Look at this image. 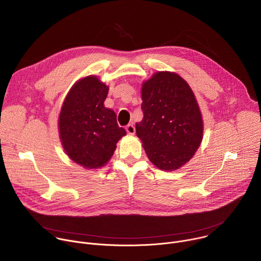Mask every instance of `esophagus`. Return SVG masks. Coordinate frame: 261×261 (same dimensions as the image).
I'll list each match as a JSON object with an SVG mask.
<instances>
[{
  "label": "esophagus",
  "instance_id": "obj_1",
  "mask_svg": "<svg viewBox=\"0 0 261 261\" xmlns=\"http://www.w3.org/2000/svg\"><path fill=\"white\" fill-rule=\"evenodd\" d=\"M126 131H127L128 134H134L135 133V127L132 124H130L126 127Z\"/></svg>",
  "mask_w": 261,
  "mask_h": 261
}]
</instances>
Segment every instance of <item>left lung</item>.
I'll use <instances>...</instances> for the list:
<instances>
[{
  "mask_svg": "<svg viewBox=\"0 0 261 261\" xmlns=\"http://www.w3.org/2000/svg\"><path fill=\"white\" fill-rule=\"evenodd\" d=\"M141 98L136 134L148 159L162 170L179 168L193 157L203 133L191 88L176 73L161 71L142 84Z\"/></svg>",
  "mask_w": 261,
  "mask_h": 261,
  "instance_id": "1",
  "label": "left lung"
}]
</instances>
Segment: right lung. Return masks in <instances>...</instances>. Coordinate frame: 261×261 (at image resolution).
Listing matches in <instances>:
<instances>
[{
	"instance_id": "1",
	"label": "right lung",
	"mask_w": 261,
	"mask_h": 261,
	"mask_svg": "<svg viewBox=\"0 0 261 261\" xmlns=\"http://www.w3.org/2000/svg\"><path fill=\"white\" fill-rule=\"evenodd\" d=\"M107 94L108 87L97 76H87L71 88L61 109L59 130L64 150L86 168L106 164L126 135L115 111L104 106Z\"/></svg>"
}]
</instances>
